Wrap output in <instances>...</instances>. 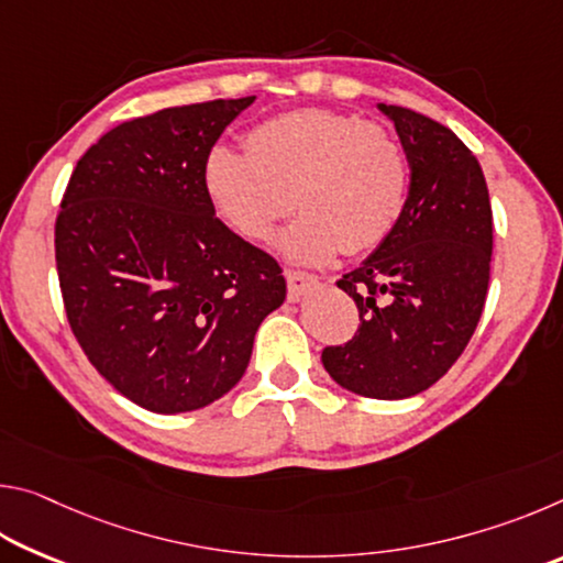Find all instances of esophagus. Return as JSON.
I'll return each mask as SVG.
<instances>
[{"label": "esophagus", "mask_w": 563, "mask_h": 563, "mask_svg": "<svg viewBox=\"0 0 563 563\" xmlns=\"http://www.w3.org/2000/svg\"><path fill=\"white\" fill-rule=\"evenodd\" d=\"M285 278H288V298L292 302H298L302 295H308L318 285L316 275L300 273V271H288V273H285Z\"/></svg>", "instance_id": "obj_1"}]
</instances>
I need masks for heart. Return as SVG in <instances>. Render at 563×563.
Returning a JSON list of instances; mask_svg holds the SVG:
<instances>
[{
	"label": "heart",
	"instance_id": "heart-1",
	"mask_svg": "<svg viewBox=\"0 0 563 563\" xmlns=\"http://www.w3.org/2000/svg\"><path fill=\"white\" fill-rule=\"evenodd\" d=\"M201 188L221 223L247 241H265L290 211L302 216L278 238L295 263L322 265L342 251H373L402 213L407 164L397 141L375 123L328 109L268 119L245 136V154L213 146Z\"/></svg>",
	"mask_w": 563,
	"mask_h": 563
}]
</instances>
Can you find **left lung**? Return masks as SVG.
Masks as SVG:
<instances>
[{"label":"left lung","instance_id":"obj_1","mask_svg":"<svg viewBox=\"0 0 563 563\" xmlns=\"http://www.w3.org/2000/svg\"><path fill=\"white\" fill-rule=\"evenodd\" d=\"M409 161L399 221L338 280L360 310L355 338L322 350L340 387L405 399L432 387L474 335L487 300L492 203L479 161L456 133L412 109L377 103Z\"/></svg>","mask_w":563,"mask_h":563}]
</instances>
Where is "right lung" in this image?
I'll return each mask as SVG.
<instances>
[{"label": "right lung", "instance_id": "obj_1", "mask_svg": "<svg viewBox=\"0 0 563 563\" xmlns=\"http://www.w3.org/2000/svg\"><path fill=\"white\" fill-rule=\"evenodd\" d=\"M255 97L141 117L79 158L56 218L69 325L107 383L158 415L194 412L238 385L280 265L221 223L201 168Z\"/></svg>", "mask_w": 563, "mask_h": 563}]
</instances>
